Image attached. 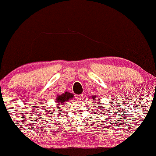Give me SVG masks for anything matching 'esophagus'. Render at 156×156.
<instances>
[{"label": "esophagus", "mask_w": 156, "mask_h": 156, "mask_svg": "<svg viewBox=\"0 0 156 156\" xmlns=\"http://www.w3.org/2000/svg\"><path fill=\"white\" fill-rule=\"evenodd\" d=\"M76 99L78 100H80L83 99V94H78V95H76Z\"/></svg>", "instance_id": "1"}]
</instances>
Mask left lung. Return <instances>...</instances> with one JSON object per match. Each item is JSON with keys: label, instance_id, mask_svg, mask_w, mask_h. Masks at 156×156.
I'll return each mask as SVG.
<instances>
[{"label": "left lung", "instance_id": "obj_1", "mask_svg": "<svg viewBox=\"0 0 156 156\" xmlns=\"http://www.w3.org/2000/svg\"><path fill=\"white\" fill-rule=\"evenodd\" d=\"M92 98H93V99H94L95 100V98H96V96H92ZM98 112H99V111H98Z\"/></svg>", "mask_w": 156, "mask_h": 156}]
</instances>
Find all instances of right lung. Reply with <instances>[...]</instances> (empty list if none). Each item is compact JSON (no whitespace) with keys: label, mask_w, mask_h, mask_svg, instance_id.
<instances>
[{"label":"right lung","mask_w":156,"mask_h":156,"mask_svg":"<svg viewBox=\"0 0 156 156\" xmlns=\"http://www.w3.org/2000/svg\"><path fill=\"white\" fill-rule=\"evenodd\" d=\"M73 98V94H71L68 91H66L65 92L64 94H62L61 95H58L56 97V103H57L56 105H62V104H64L65 102H67V101H69L70 99H72ZM61 107V106H60ZM57 107H56V108ZM59 108V111L60 112V108Z\"/></svg>","instance_id":"obj_1"}]
</instances>
